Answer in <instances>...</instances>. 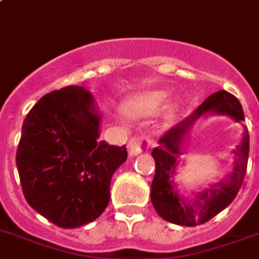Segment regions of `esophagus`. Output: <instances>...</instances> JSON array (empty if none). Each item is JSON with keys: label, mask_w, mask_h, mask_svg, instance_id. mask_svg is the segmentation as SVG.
<instances>
[{"label": "esophagus", "mask_w": 259, "mask_h": 259, "mask_svg": "<svg viewBox=\"0 0 259 259\" xmlns=\"http://www.w3.org/2000/svg\"><path fill=\"white\" fill-rule=\"evenodd\" d=\"M152 145V142L149 140L147 136L142 138V136H132L128 142V152L131 156H136L142 152L143 149L149 148Z\"/></svg>", "instance_id": "1"}]
</instances>
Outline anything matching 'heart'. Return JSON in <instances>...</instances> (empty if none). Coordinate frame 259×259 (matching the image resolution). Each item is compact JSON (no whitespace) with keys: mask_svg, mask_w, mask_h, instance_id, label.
<instances>
[{"mask_svg":"<svg viewBox=\"0 0 259 259\" xmlns=\"http://www.w3.org/2000/svg\"><path fill=\"white\" fill-rule=\"evenodd\" d=\"M165 96L163 94H149V95L134 100L127 106V110L132 115H149L159 110Z\"/></svg>","mask_w":259,"mask_h":259,"instance_id":"heart-1","label":"heart"}]
</instances>
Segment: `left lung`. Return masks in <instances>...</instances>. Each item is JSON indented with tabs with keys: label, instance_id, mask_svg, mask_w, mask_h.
<instances>
[{
	"label": "left lung",
	"instance_id": "8db88e82",
	"mask_svg": "<svg viewBox=\"0 0 259 259\" xmlns=\"http://www.w3.org/2000/svg\"><path fill=\"white\" fill-rule=\"evenodd\" d=\"M205 112L226 114L241 123L245 120L242 106L236 96L225 90L211 94L191 116L166 130L159 139V145L152 151L156 163V172L151 188L153 208L165 221L183 226H196L205 224L236 198L246 175L249 159V132L245 130L242 143L234 149L236 161L233 172L220 183L205 189L189 202L181 197L175 185V170L177 160H180L184 136L196 119Z\"/></svg>",
	"mask_w": 259,
	"mask_h": 259
}]
</instances>
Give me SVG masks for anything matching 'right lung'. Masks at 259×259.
<instances>
[{"label": "right lung", "mask_w": 259, "mask_h": 259, "mask_svg": "<svg viewBox=\"0 0 259 259\" xmlns=\"http://www.w3.org/2000/svg\"><path fill=\"white\" fill-rule=\"evenodd\" d=\"M100 116L86 89L67 86L40 98L29 111L17 149L27 204L53 224L72 229L94 221L110 202L125 145L99 142Z\"/></svg>", "instance_id": "right-lung-1"}]
</instances>
